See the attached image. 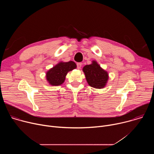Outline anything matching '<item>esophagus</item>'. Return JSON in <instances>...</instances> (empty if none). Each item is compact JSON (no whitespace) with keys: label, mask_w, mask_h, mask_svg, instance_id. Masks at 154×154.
Here are the masks:
<instances>
[{"label":"esophagus","mask_w":154,"mask_h":154,"mask_svg":"<svg viewBox=\"0 0 154 154\" xmlns=\"http://www.w3.org/2000/svg\"><path fill=\"white\" fill-rule=\"evenodd\" d=\"M82 64L81 63H77V69H80L81 68V67H82Z\"/></svg>","instance_id":"34e87169"}]
</instances>
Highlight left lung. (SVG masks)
I'll return each instance as SVG.
<instances>
[{
    "label": "left lung",
    "instance_id": "left-lung-1",
    "mask_svg": "<svg viewBox=\"0 0 154 154\" xmlns=\"http://www.w3.org/2000/svg\"><path fill=\"white\" fill-rule=\"evenodd\" d=\"M88 83L95 88H103L108 79V73L102 69L96 61L86 65L83 68Z\"/></svg>",
    "mask_w": 154,
    "mask_h": 154
}]
</instances>
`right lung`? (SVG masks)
Returning a JSON list of instances; mask_svg holds the SVG:
<instances>
[{"instance_id": "obj_1", "label": "right lung", "mask_w": 154, "mask_h": 154, "mask_svg": "<svg viewBox=\"0 0 154 154\" xmlns=\"http://www.w3.org/2000/svg\"><path fill=\"white\" fill-rule=\"evenodd\" d=\"M76 67V64L72 61L66 63L60 62L47 72V80L53 86L60 85L64 82L68 72Z\"/></svg>"}]
</instances>
